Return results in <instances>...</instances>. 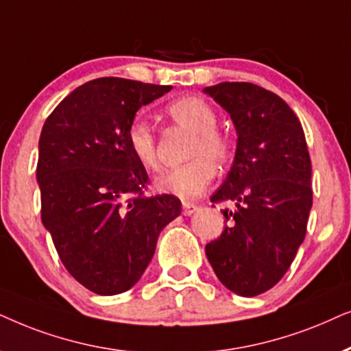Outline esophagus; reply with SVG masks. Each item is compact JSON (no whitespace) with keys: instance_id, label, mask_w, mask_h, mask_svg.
Returning <instances> with one entry per match:
<instances>
[{"instance_id":"esophagus-1","label":"esophagus","mask_w":351,"mask_h":351,"mask_svg":"<svg viewBox=\"0 0 351 351\" xmlns=\"http://www.w3.org/2000/svg\"><path fill=\"white\" fill-rule=\"evenodd\" d=\"M197 205H195V204H183V213L186 215V217H189V215H193V213H195V212H197Z\"/></svg>"}]
</instances>
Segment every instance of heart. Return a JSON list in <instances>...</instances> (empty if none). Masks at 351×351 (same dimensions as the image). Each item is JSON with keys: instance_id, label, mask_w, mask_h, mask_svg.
Segmentation results:
<instances>
[{"instance_id": "1", "label": "heart", "mask_w": 351, "mask_h": 351, "mask_svg": "<svg viewBox=\"0 0 351 351\" xmlns=\"http://www.w3.org/2000/svg\"><path fill=\"white\" fill-rule=\"evenodd\" d=\"M165 114L176 127L193 133L188 158L193 160L183 167L162 171L156 178L160 193L193 200L204 193L215 176L213 162L223 165L234 151L230 134L217 127V110L197 96H184L167 106ZM128 147L139 165L146 170L157 167V136L146 121L134 120L128 127Z\"/></svg>"}]
</instances>
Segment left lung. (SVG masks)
<instances>
[{
  "label": "left lung",
  "mask_w": 351,
  "mask_h": 351,
  "mask_svg": "<svg viewBox=\"0 0 351 351\" xmlns=\"http://www.w3.org/2000/svg\"><path fill=\"white\" fill-rule=\"evenodd\" d=\"M231 115L237 132L231 171L210 202L226 228L205 245L223 286L237 295H260L281 281L305 239L313 205L311 160L300 120L281 97L247 82L204 90Z\"/></svg>",
  "instance_id": "obj_1"
}]
</instances>
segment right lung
<instances>
[{
  "label": "right lung",
  "instance_id": "1",
  "mask_svg": "<svg viewBox=\"0 0 351 351\" xmlns=\"http://www.w3.org/2000/svg\"><path fill=\"white\" fill-rule=\"evenodd\" d=\"M171 88L97 78L60 101L41 130V221L65 269L99 295L139 281L160 231L181 213L175 195L144 194L149 176L127 141L136 112Z\"/></svg>",
  "mask_w": 351,
  "mask_h": 351
}]
</instances>
